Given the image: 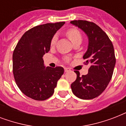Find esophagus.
Listing matches in <instances>:
<instances>
[{"label": "esophagus", "mask_w": 126, "mask_h": 126, "mask_svg": "<svg viewBox=\"0 0 126 126\" xmlns=\"http://www.w3.org/2000/svg\"><path fill=\"white\" fill-rule=\"evenodd\" d=\"M64 70H65V73H68V72H69V71H71V69H69V68H67V67H66V68H65V69H64Z\"/></svg>", "instance_id": "esophagus-1"}]
</instances>
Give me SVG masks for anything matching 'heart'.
Wrapping results in <instances>:
<instances>
[{
    "label": "heart",
    "instance_id": "obj_1",
    "mask_svg": "<svg viewBox=\"0 0 126 126\" xmlns=\"http://www.w3.org/2000/svg\"><path fill=\"white\" fill-rule=\"evenodd\" d=\"M67 34L68 37L70 38V40L72 41V42H75V40H78V39H81V34L79 31L76 29H71L67 31ZM56 39L57 37L56 36H54L51 39V45H54L56 42Z\"/></svg>",
    "mask_w": 126,
    "mask_h": 126
}]
</instances>
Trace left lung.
<instances>
[{
  "label": "left lung",
  "instance_id": "obj_1",
  "mask_svg": "<svg viewBox=\"0 0 126 126\" xmlns=\"http://www.w3.org/2000/svg\"><path fill=\"white\" fill-rule=\"evenodd\" d=\"M72 25L83 31L88 38L87 51L83 58L85 64H90L88 73L80 77L79 71L77 80L71 84L74 95L82 99H92L101 95L111 80L116 64L112 43L107 34L93 22L74 20Z\"/></svg>",
  "mask_w": 126,
  "mask_h": 126
}]
</instances>
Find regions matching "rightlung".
<instances>
[{
    "label": "right lung",
    "instance_id": "right-lung-1",
    "mask_svg": "<svg viewBox=\"0 0 126 126\" xmlns=\"http://www.w3.org/2000/svg\"><path fill=\"white\" fill-rule=\"evenodd\" d=\"M65 22L46 23L24 33L13 53V73L19 90L29 97L44 101L53 95L64 73L61 67L44 66L43 55L50 49L54 34Z\"/></svg>",
    "mask_w": 126,
    "mask_h": 126
}]
</instances>
